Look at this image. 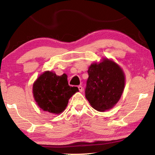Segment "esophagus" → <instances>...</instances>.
<instances>
[{
  "mask_svg": "<svg viewBox=\"0 0 155 155\" xmlns=\"http://www.w3.org/2000/svg\"><path fill=\"white\" fill-rule=\"evenodd\" d=\"M78 90H79V91H81V92H82L83 90V88L82 86H81V85H79V86H78Z\"/></svg>",
  "mask_w": 155,
  "mask_h": 155,
  "instance_id": "1",
  "label": "esophagus"
}]
</instances>
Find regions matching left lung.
Here are the masks:
<instances>
[{"label": "left lung", "instance_id": "1", "mask_svg": "<svg viewBox=\"0 0 155 155\" xmlns=\"http://www.w3.org/2000/svg\"><path fill=\"white\" fill-rule=\"evenodd\" d=\"M85 97L94 109L104 111L114 107L121 97L125 85L122 68L116 63L104 59L88 69Z\"/></svg>", "mask_w": 155, "mask_h": 155}]
</instances>
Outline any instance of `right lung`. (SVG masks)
I'll return each instance as SVG.
<instances>
[{
    "label": "right lung",
    "instance_id": "add662e5",
    "mask_svg": "<svg viewBox=\"0 0 155 155\" xmlns=\"http://www.w3.org/2000/svg\"><path fill=\"white\" fill-rule=\"evenodd\" d=\"M77 91H78L77 87L68 85L66 74L57 76L49 71L41 74L33 86L37 104L44 111L53 114L64 111L69 99Z\"/></svg>",
    "mask_w": 155,
    "mask_h": 155
}]
</instances>
